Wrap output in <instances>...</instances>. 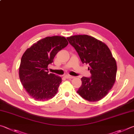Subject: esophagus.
Here are the masks:
<instances>
[{
    "label": "esophagus",
    "mask_w": 134,
    "mask_h": 134,
    "mask_svg": "<svg viewBox=\"0 0 134 134\" xmlns=\"http://www.w3.org/2000/svg\"><path fill=\"white\" fill-rule=\"evenodd\" d=\"M65 78H66V79H73V78H74V77L72 76H70V75H66V76H65Z\"/></svg>",
    "instance_id": "obj_1"
}]
</instances>
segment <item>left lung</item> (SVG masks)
<instances>
[{
	"instance_id": "obj_1",
	"label": "left lung",
	"mask_w": 134,
	"mask_h": 134,
	"mask_svg": "<svg viewBox=\"0 0 134 134\" xmlns=\"http://www.w3.org/2000/svg\"><path fill=\"white\" fill-rule=\"evenodd\" d=\"M69 43L78 52L82 62L89 64L91 78L82 77V85L77 91L89 102L99 101L113 87L116 81V62L104 42L86 35L68 37Z\"/></svg>"
}]
</instances>
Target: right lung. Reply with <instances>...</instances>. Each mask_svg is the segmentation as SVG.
I'll list each match as a JSON object with an SVG mask.
<instances>
[{
    "label": "right lung",
    "instance_id": "obj_1",
    "mask_svg": "<svg viewBox=\"0 0 134 134\" xmlns=\"http://www.w3.org/2000/svg\"><path fill=\"white\" fill-rule=\"evenodd\" d=\"M68 42L63 36H48L39 40L23 53L19 68L21 83L35 100L46 101L55 97L62 82L60 77L48 74V66Z\"/></svg>",
    "mask_w": 134,
    "mask_h": 134
}]
</instances>
